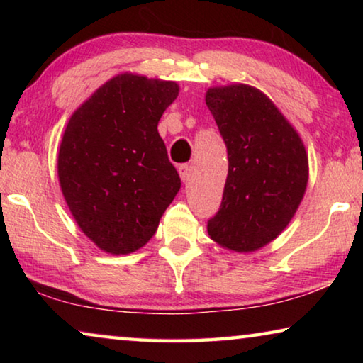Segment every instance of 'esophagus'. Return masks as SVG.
<instances>
[{
	"instance_id": "obj_1",
	"label": "esophagus",
	"mask_w": 363,
	"mask_h": 363,
	"mask_svg": "<svg viewBox=\"0 0 363 363\" xmlns=\"http://www.w3.org/2000/svg\"><path fill=\"white\" fill-rule=\"evenodd\" d=\"M179 176L184 184H187L190 181V167L189 164H181L179 167Z\"/></svg>"
}]
</instances>
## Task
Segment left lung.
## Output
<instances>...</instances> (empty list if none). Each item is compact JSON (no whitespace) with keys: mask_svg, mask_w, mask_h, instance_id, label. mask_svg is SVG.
<instances>
[{"mask_svg":"<svg viewBox=\"0 0 363 363\" xmlns=\"http://www.w3.org/2000/svg\"><path fill=\"white\" fill-rule=\"evenodd\" d=\"M205 101L229 155L223 201L208 220V235L223 248L251 253L275 240L299 208L309 181L306 147L255 86H216Z\"/></svg>","mask_w":363,"mask_h":363,"instance_id":"8db88e82","label":"left lung"}]
</instances>
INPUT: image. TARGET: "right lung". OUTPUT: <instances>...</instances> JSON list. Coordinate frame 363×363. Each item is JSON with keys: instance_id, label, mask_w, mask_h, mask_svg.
<instances>
[{"instance_id": "right-lung-1", "label": "right lung", "mask_w": 363, "mask_h": 363, "mask_svg": "<svg viewBox=\"0 0 363 363\" xmlns=\"http://www.w3.org/2000/svg\"><path fill=\"white\" fill-rule=\"evenodd\" d=\"M177 94L176 82L120 73L67 123L60 189L79 229L106 253L143 248L179 192V174L157 130Z\"/></svg>"}]
</instances>
